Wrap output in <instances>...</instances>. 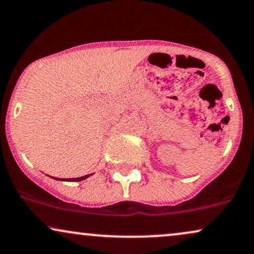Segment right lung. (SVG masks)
Masks as SVG:
<instances>
[{"label": "right lung", "mask_w": 254, "mask_h": 254, "mask_svg": "<svg viewBox=\"0 0 254 254\" xmlns=\"http://www.w3.org/2000/svg\"><path fill=\"white\" fill-rule=\"evenodd\" d=\"M88 177H90V175H88V176H83V177H78V178L64 179V181H66V182H81V181H83V179H85V178H88ZM55 179H56V178H55Z\"/></svg>", "instance_id": "obj_1"}]
</instances>
